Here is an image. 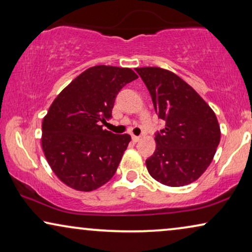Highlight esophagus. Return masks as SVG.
<instances>
[{"label":"esophagus","instance_id":"esophagus-1","mask_svg":"<svg viewBox=\"0 0 252 252\" xmlns=\"http://www.w3.org/2000/svg\"><path fill=\"white\" fill-rule=\"evenodd\" d=\"M132 140L134 141V142H139V141L141 140V137L140 136H136V135H133L132 136Z\"/></svg>","mask_w":252,"mask_h":252}]
</instances>
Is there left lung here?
Here are the masks:
<instances>
[{
  "instance_id": "left-lung-1",
  "label": "left lung",
  "mask_w": 252,
  "mask_h": 252,
  "mask_svg": "<svg viewBox=\"0 0 252 252\" xmlns=\"http://www.w3.org/2000/svg\"><path fill=\"white\" fill-rule=\"evenodd\" d=\"M165 128L156 134V150L146 160L155 180L170 187L191 184L204 173L220 142L216 113L191 86L161 67H137Z\"/></svg>"
}]
</instances>
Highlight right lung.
I'll return each instance as SVG.
<instances>
[{
	"mask_svg": "<svg viewBox=\"0 0 252 252\" xmlns=\"http://www.w3.org/2000/svg\"><path fill=\"white\" fill-rule=\"evenodd\" d=\"M136 78L128 67H89L51 103L42 122L41 144L48 164L63 184L92 191L116 173L130 136L103 129L101 123L112 117L120 89Z\"/></svg>",
	"mask_w": 252,
	"mask_h": 252,
	"instance_id": "1",
	"label": "right lung"
}]
</instances>
